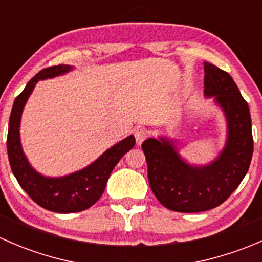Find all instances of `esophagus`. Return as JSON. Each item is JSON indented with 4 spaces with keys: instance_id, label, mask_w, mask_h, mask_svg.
Segmentation results:
<instances>
[{
    "instance_id": "1",
    "label": "esophagus",
    "mask_w": 262,
    "mask_h": 262,
    "mask_svg": "<svg viewBox=\"0 0 262 262\" xmlns=\"http://www.w3.org/2000/svg\"><path fill=\"white\" fill-rule=\"evenodd\" d=\"M147 130L143 128H138L134 130V137H136V141H137V144H142L143 143L144 139L147 138Z\"/></svg>"
}]
</instances>
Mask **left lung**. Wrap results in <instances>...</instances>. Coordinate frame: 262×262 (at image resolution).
I'll use <instances>...</instances> for the list:
<instances>
[{
  "mask_svg": "<svg viewBox=\"0 0 262 262\" xmlns=\"http://www.w3.org/2000/svg\"><path fill=\"white\" fill-rule=\"evenodd\" d=\"M204 72L205 95L215 96L228 121V142L218 160L205 167H191L165 139L149 138L142 144L150 189L158 202L173 212H205L221 205L244 180L252 158L247 101L226 71L205 63Z\"/></svg>",
  "mask_w": 262,
  "mask_h": 262,
  "instance_id": "obj_1",
  "label": "left lung"
}]
</instances>
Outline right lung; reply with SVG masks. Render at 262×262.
I'll use <instances>...</instances> for the list:
<instances>
[{
    "mask_svg": "<svg viewBox=\"0 0 262 262\" xmlns=\"http://www.w3.org/2000/svg\"><path fill=\"white\" fill-rule=\"evenodd\" d=\"M70 70L71 67L68 66L58 64L44 68L36 73L15 99L7 132V155L17 182L36 204L55 213H76L92 207L104 192L107 179L116 163L136 144L134 137H128L107 149L89 167L66 178H44L30 167L21 149L18 137V125L24 105L39 80L54 77Z\"/></svg>",
    "mask_w": 262,
    "mask_h": 262,
    "instance_id": "1",
    "label": "right lung"
}]
</instances>
